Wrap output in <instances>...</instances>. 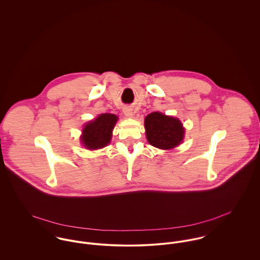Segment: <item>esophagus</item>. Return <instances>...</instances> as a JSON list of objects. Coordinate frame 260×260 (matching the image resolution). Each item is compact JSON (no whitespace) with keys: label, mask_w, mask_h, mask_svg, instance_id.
Segmentation results:
<instances>
[{"label":"esophagus","mask_w":260,"mask_h":260,"mask_svg":"<svg viewBox=\"0 0 260 260\" xmlns=\"http://www.w3.org/2000/svg\"><path fill=\"white\" fill-rule=\"evenodd\" d=\"M124 114L127 116V117H132L133 116V109L127 107L124 109Z\"/></svg>","instance_id":"esophagus-1"}]
</instances>
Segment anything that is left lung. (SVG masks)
Segmentation results:
<instances>
[{
  "mask_svg": "<svg viewBox=\"0 0 260 260\" xmlns=\"http://www.w3.org/2000/svg\"><path fill=\"white\" fill-rule=\"evenodd\" d=\"M145 129L149 143L157 148H174L183 140L184 128L181 122L159 112L147 115Z\"/></svg>",
  "mask_w": 260,
  "mask_h": 260,
  "instance_id": "left-lung-1",
  "label": "left lung"
}]
</instances>
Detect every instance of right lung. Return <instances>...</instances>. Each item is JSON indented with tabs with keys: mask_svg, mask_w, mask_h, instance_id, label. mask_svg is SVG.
<instances>
[{
	"mask_svg": "<svg viewBox=\"0 0 260 260\" xmlns=\"http://www.w3.org/2000/svg\"><path fill=\"white\" fill-rule=\"evenodd\" d=\"M114 114H101L97 119L86 124L81 141L87 149L95 150L105 147L110 143L112 130L117 121Z\"/></svg>",
	"mask_w": 260,
	"mask_h": 260,
	"instance_id": "1",
	"label": "right lung"
}]
</instances>
